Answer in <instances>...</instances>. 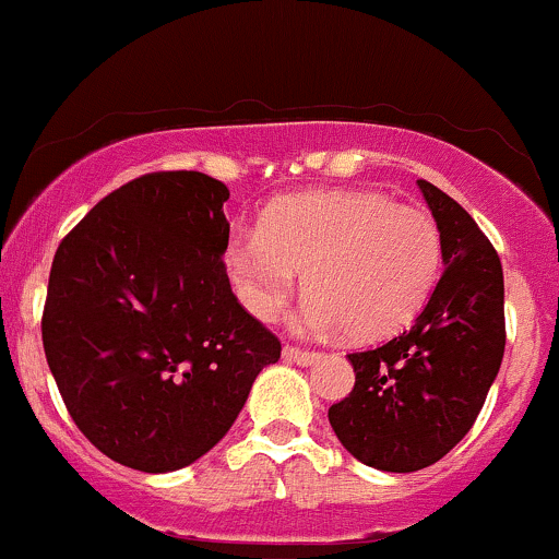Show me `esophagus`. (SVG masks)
<instances>
[{"mask_svg":"<svg viewBox=\"0 0 559 559\" xmlns=\"http://www.w3.org/2000/svg\"><path fill=\"white\" fill-rule=\"evenodd\" d=\"M282 357L293 365H314L317 359H320V352H306L298 349V346H285V349H282Z\"/></svg>","mask_w":559,"mask_h":559,"instance_id":"obj_1","label":"esophagus"}]
</instances>
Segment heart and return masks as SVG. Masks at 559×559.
<instances>
[{
	"label": "heart",
	"instance_id": "b5f03b06",
	"mask_svg": "<svg viewBox=\"0 0 559 559\" xmlns=\"http://www.w3.org/2000/svg\"><path fill=\"white\" fill-rule=\"evenodd\" d=\"M229 269L258 320H274L306 272L301 325L370 341L397 333L429 301L442 234L426 210L383 191H304L272 202L261 231L234 234Z\"/></svg>",
	"mask_w": 559,
	"mask_h": 559
}]
</instances>
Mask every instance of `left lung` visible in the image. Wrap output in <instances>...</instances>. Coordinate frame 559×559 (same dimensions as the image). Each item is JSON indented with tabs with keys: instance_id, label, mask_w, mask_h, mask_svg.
I'll return each mask as SVG.
<instances>
[{
	"instance_id": "left-lung-1",
	"label": "left lung",
	"mask_w": 559,
	"mask_h": 559,
	"mask_svg": "<svg viewBox=\"0 0 559 559\" xmlns=\"http://www.w3.org/2000/svg\"><path fill=\"white\" fill-rule=\"evenodd\" d=\"M442 234V272L411 330L354 352V389L330 405L335 437L381 472H418L450 453L477 421L507 346L503 269L474 218L418 181Z\"/></svg>"
}]
</instances>
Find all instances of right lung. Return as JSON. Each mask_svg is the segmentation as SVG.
Here are the masks:
<instances>
[{
	"mask_svg": "<svg viewBox=\"0 0 559 559\" xmlns=\"http://www.w3.org/2000/svg\"><path fill=\"white\" fill-rule=\"evenodd\" d=\"M229 189L148 173L58 245L41 344L66 411L104 455L162 474L194 464L242 411L282 344L231 293Z\"/></svg>",
	"mask_w": 559,
	"mask_h": 559,
	"instance_id": "right-lung-1",
	"label": "right lung"
}]
</instances>
